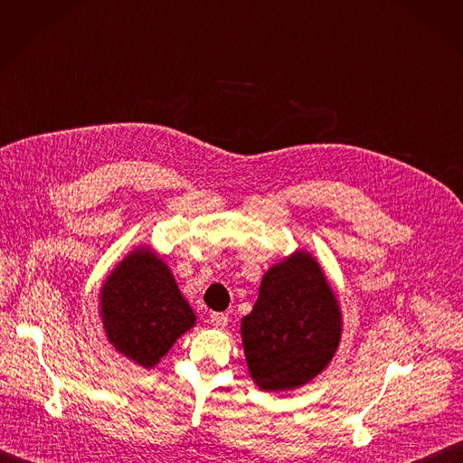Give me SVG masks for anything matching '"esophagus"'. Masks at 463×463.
I'll list each match as a JSON object with an SVG mask.
<instances>
[{"label":"esophagus","mask_w":463,"mask_h":463,"mask_svg":"<svg viewBox=\"0 0 463 463\" xmlns=\"http://www.w3.org/2000/svg\"><path fill=\"white\" fill-rule=\"evenodd\" d=\"M210 324H212L213 327L223 329V327H227V324H229V317L223 315V313H212V315H210Z\"/></svg>","instance_id":"esophagus-1"}]
</instances>
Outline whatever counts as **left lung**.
Wrapping results in <instances>:
<instances>
[{
  "instance_id": "left-lung-1",
  "label": "left lung",
  "mask_w": 463,
  "mask_h": 463,
  "mask_svg": "<svg viewBox=\"0 0 463 463\" xmlns=\"http://www.w3.org/2000/svg\"><path fill=\"white\" fill-rule=\"evenodd\" d=\"M240 331L259 389L294 391L322 374L341 345L343 313L320 262L305 250L275 262Z\"/></svg>"
}]
</instances>
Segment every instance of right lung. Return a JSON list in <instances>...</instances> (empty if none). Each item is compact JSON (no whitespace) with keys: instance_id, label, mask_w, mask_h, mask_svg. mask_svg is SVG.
Masks as SVG:
<instances>
[{"instance_id":"add662e5","label":"right lung","mask_w":463,"mask_h":463,"mask_svg":"<svg viewBox=\"0 0 463 463\" xmlns=\"http://www.w3.org/2000/svg\"><path fill=\"white\" fill-rule=\"evenodd\" d=\"M99 313L108 343L143 368L156 366L197 322L171 268L148 245L130 251L106 277Z\"/></svg>"}]
</instances>
